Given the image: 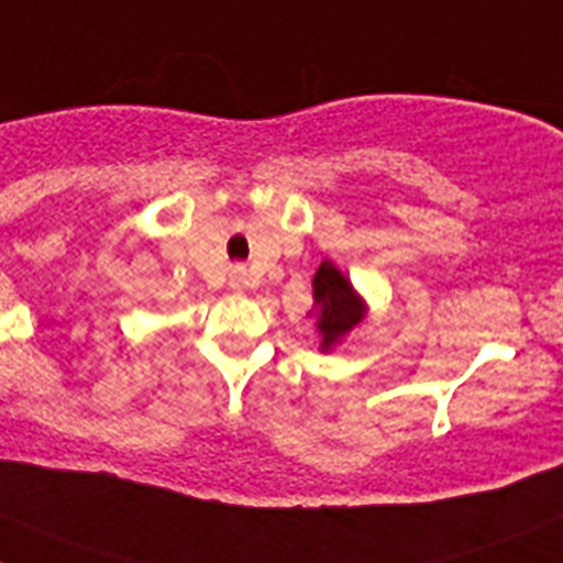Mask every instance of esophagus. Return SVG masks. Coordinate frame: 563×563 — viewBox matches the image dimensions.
Masks as SVG:
<instances>
[{
  "label": "esophagus",
  "mask_w": 563,
  "mask_h": 563,
  "mask_svg": "<svg viewBox=\"0 0 563 563\" xmlns=\"http://www.w3.org/2000/svg\"><path fill=\"white\" fill-rule=\"evenodd\" d=\"M249 286H252V274L245 272V268H234V272H231V289L243 291L249 289Z\"/></svg>",
  "instance_id": "34e87169"
}]
</instances>
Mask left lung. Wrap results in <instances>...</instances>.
Returning a JSON list of instances; mask_svg holds the SVG:
<instances>
[{
    "label": "left lung",
    "mask_w": 563,
    "mask_h": 563,
    "mask_svg": "<svg viewBox=\"0 0 563 563\" xmlns=\"http://www.w3.org/2000/svg\"><path fill=\"white\" fill-rule=\"evenodd\" d=\"M311 318L314 329L320 334V352H332L338 349L354 325H361L363 318L369 314V306L354 289L346 274L334 266L332 260H323L311 277Z\"/></svg>",
    "instance_id": "obj_1"
}]
</instances>
